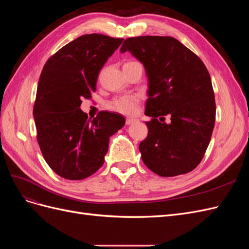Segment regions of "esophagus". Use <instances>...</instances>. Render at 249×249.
<instances>
[{
  "label": "esophagus",
  "instance_id": "obj_1",
  "mask_svg": "<svg viewBox=\"0 0 249 249\" xmlns=\"http://www.w3.org/2000/svg\"><path fill=\"white\" fill-rule=\"evenodd\" d=\"M135 122H137V118H133V117H127L126 118V124H132L133 123H135Z\"/></svg>",
  "mask_w": 249,
  "mask_h": 249
}]
</instances>
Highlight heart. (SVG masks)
Here are the masks:
<instances>
[{"instance_id": "1", "label": "heart", "mask_w": 249, "mask_h": 249, "mask_svg": "<svg viewBox=\"0 0 249 249\" xmlns=\"http://www.w3.org/2000/svg\"><path fill=\"white\" fill-rule=\"evenodd\" d=\"M139 97L135 94H127L116 97L108 104V108L124 114H132L137 110Z\"/></svg>"}]
</instances>
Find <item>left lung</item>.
I'll return each instance as SVG.
<instances>
[{
    "label": "left lung",
    "mask_w": 249,
    "mask_h": 249,
    "mask_svg": "<svg viewBox=\"0 0 249 249\" xmlns=\"http://www.w3.org/2000/svg\"><path fill=\"white\" fill-rule=\"evenodd\" d=\"M145 69L148 81L147 137L140 142L142 161L160 177L192 171L212 136L216 105L212 81L201 60L169 36H139L124 40ZM169 115V124L162 123ZM163 120L162 121L161 119Z\"/></svg>",
    "instance_id": "8db88e82"
}]
</instances>
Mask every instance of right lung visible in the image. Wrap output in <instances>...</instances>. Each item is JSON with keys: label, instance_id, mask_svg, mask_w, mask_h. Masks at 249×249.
<instances>
[{"label": "right lung", "instance_id": "obj_1", "mask_svg": "<svg viewBox=\"0 0 249 249\" xmlns=\"http://www.w3.org/2000/svg\"><path fill=\"white\" fill-rule=\"evenodd\" d=\"M124 41L86 34L67 43L44 64L33 108L37 141L58 176L78 180L99 170L109 139L125 124L122 114L101 111L93 119L80 109L95 91L97 77Z\"/></svg>", "mask_w": 249, "mask_h": 249}]
</instances>
